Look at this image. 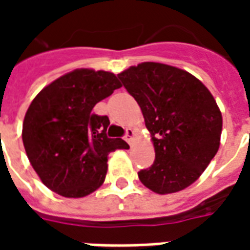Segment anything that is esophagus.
<instances>
[{
    "mask_svg": "<svg viewBox=\"0 0 250 250\" xmlns=\"http://www.w3.org/2000/svg\"><path fill=\"white\" fill-rule=\"evenodd\" d=\"M134 135H135V132L132 128H127L125 130V141L128 143V145H132V139H134Z\"/></svg>",
    "mask_w": 250,
    "mask_h": 250,
    "instance_id": "1",
    "label": "esophagus"
}]
</instances>
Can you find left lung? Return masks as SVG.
<instances>
[{
	"instance_id": "8db88e82",
	"label": "left lung",
	"mask_w": 250,
	"mask_h": 250,
	"mask_svg": "<svg viewBox=\"0 0 250 250\" xmlns=\"http://www.w3.org/2000/svg\"><path fill=\"white\" fill-rule=\"evenodd\" d=\"M151 132L155 161L138 175L158 194L177 193L199 178L218 151L222 115L208 88L191 73L142 62L118 75Z\"/></svg>"
}]
</instances>
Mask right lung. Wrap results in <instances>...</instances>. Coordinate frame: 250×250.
I'll list each match as a JSON object with an SVG mask.
<instances>
[{"label":"right lung","mask_w":250,"mask_h":250,"mask_svg":"<svg viewBox=\"0 0 250 250\" xmlns=\"http://www.w3.org/2000/svg\"><path fill=\"white\" fill-rule=\"evenodd\" d=\"M122 87L114 73L75 69L46 85L25 114L22 142L42 184L68 198L93 193L104 182L107 157L128 145L108 138V116L95 104Z\"/></svg>","instance_id":"right-lung-1"}]
</instances>
